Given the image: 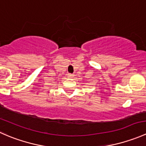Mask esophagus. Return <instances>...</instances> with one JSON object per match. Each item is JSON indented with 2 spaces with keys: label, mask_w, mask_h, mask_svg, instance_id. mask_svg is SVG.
I'll use <instances>...</instances> for the list:
<instances>
[{
  "label": "esophagus",
  "mask_w": 146,
  "mask_h": 146,
  "mask_svg": "<svg viewBox=\"0 0 146 146\" xmlns=\"http://www.w3.org/2000/svg\"><path fill=\"white\" fill-rule=\"evenodd\" d=\"M67 77L68 78H73V75L72 73H68L67 74Z\"/></svg>",
  "instance_id": "1"
}]
</instances>
